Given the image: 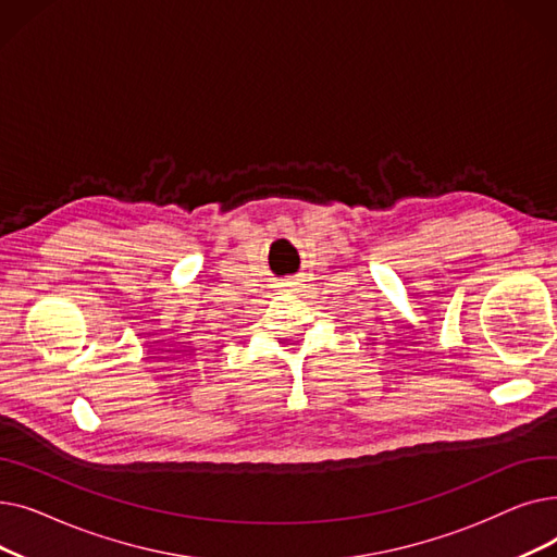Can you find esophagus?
Masks as SVG:
<instances>
[{"mask_svg":"<svg viewBox=\"0 0 557 557\" xmlns=\"http://www.w3.org/2000/svg\"><path fill=\"white\" fill-rule=\"evenodd\" d=\"M298 284H300V280H298V277H286V280H282V284H280V286H282L284 290H296V286H298Z\"/></svg>","mask_w":557,"mask_h":557,"instance_id":"esophagus-1","label":"esophagus"}]
</instances>
